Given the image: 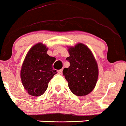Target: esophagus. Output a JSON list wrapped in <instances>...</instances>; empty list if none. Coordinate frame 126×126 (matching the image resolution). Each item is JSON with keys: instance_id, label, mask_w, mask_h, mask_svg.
I'll return each mask as SVG.
<instances>
[{"instance_id": "34e87169", "label": "esophagus", "mask_w": 126, "mask_h": 126, "mask_svg": "<svg viewBox=\"0 0 126 126\" xmlns=\"http://www.w3.org/2000/svg\"><path fill=\"white\" fill-rule=\"evenodd\" d=\"M62 72H63V70H58V73L59 75H62Z\"/></svg>"}]
</instances>
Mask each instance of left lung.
Segmentation results:
<instances>
[{
	"label": "left lung",
	"mask_w": 126,
	"mask_h": 126,
	"mask_svg": "<svg viewBox=\"0 0 126 126\" xmlns=\"http://www.w3.org/2000/svg\"><path fill=\"white\" fill-rule=\"evenodd\" d=\"M70 56L66 59L70 63L64 68L63 75L69 88L75 95L85 96L90 94L97 84L98 77L97 62L88 46L79 43L68 47Z\"/></svg>",
	"instance_id": "obj_1"
}]
</instances>
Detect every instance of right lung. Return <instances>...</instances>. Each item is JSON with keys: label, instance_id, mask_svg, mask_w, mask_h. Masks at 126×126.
Instances as JSON below:
<instances>
[{"label": "right lung", "instance_id": "add662e5", "mask_svg": "<svg viewBox=\"0 0 126 126\" xmlns=\"http://www.w3.org/2000/svg\"><path fill=\"white\" fill-rule=\"evenodd\" d=\"M48 47L38 43L31 47L21 70V79L24 89L30 95L38 97L44 94L48 83L57 73L53 70L55 57L47 54Z\"/></svg>", "mask_w": 126, "mask_h": 126}]
</instances>
